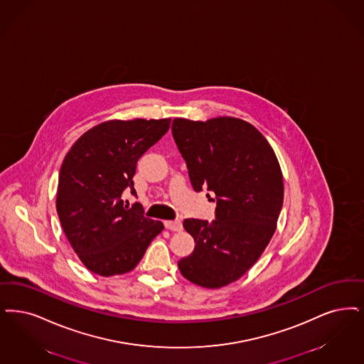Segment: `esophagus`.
Returning a JSON list of instances; mask_svg holds the SVG:
<instances>
[{"mask_svg": "<svg viewBox=\"0 0 364 364\" xmlns=\"http://www.w3.org/2000/svg\"><path fill=\"white\" fill-rule=\"evenodd\" d=\"M164 225H165L166 229H169V230H172V232H180V230H183V223H181L178 219H176V220H165Z\"/></svg>", "mask_w": 364, "mask_h": 364, "instance_id": "obj_1", "label": "esophagus"}]
</instances>
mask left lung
<instances>
[{
	"instance_id": "1",
	"label": "left lung",
	"mask_w": 364,
	"mask_h": 364,
	"mask_svg": "<svg viewBox=\"0 0 364 364\" xmlns=\"http://www.w3.org/2000/svg\"><path fill=\"white\" fill-rule=\"evenodd\" d=\"M172 134L192 187L214 192L217 202L214 220H184L195 249L177 265L193 284L220 289L247 274L275 233L284 193L282 169L262 132L242 119L176 117Z\"/></svg>"
}]
</instances>
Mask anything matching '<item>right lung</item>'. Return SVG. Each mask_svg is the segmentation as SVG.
Wrapping results in <instances>:
<instances>
[{
  "instance_id": "1",
  "label": "right lung",
  "mask_w": 364,
  "mask_h": 364,
  "mask_svg": "<svg viewBox=\"0 0 364 364\" xmlns=\"http://www.w3.org/2000/svg\"><path fill=\"white\" fill-rule=\"evenodd\" d=\"M171 119L108 120L84 132L60 165L57 213L80 260L96 275L130 272L164 230L146 218L139 203L126 205V189L136 195V162L160 141Z\"/></svg>"
}]
</instances>
